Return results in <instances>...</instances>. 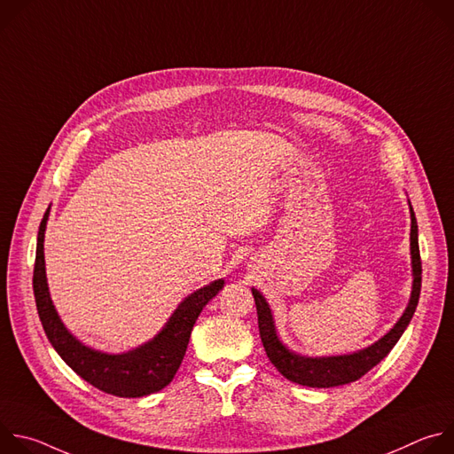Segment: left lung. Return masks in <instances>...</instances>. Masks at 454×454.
<instances>
[{
    "instance_id": "1",
    "label": "left lung",
    "mask_w": 454,
    "mask_h": 454,
    "mask_svg": "<svg viewBox=\"0 0 454 454\" xmlns=\"http://www.w3.org/2000/svg\"><path fill=\"white\" fill-rule=\"evenodd\" d=\"M411 264H413L411 298L404 314L395 323V327L372 347L350 356L301 357L287 350L277 338L273 316L268 301L261 293L253 289V298H254L256 314H258V331H261V340L270 361L277 366V370L286 379L301 386H310V387H333V386H341V384H348L361 379L366 372H370L375 364H379L387 354H390V350L395 347V343L401 340L403 333L410 325L419 303L420 284H422V262H420V249H419V226H417L413 208H411Z\"/></svg>"
}]
</instances>
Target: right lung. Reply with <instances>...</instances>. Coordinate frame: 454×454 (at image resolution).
<instances>
[{"instance_id":"add662e5","label":"right lung","mask_w":454,"mask_h":454,"mask_svg":"<svg viewBox=\"0 0 454 454\" xmlns=\"http://www.w3.org/2000/svg\"><path fill=\"white\" fill-rule=\"evenodd\" d=\"M50 208L37 233V251L34 266V296L43 329L57 350L75 373L98 387L100 392L116 397H144L160 392L176 375L192 334V327L203 307L223 289L224 280L190 294L172 314L165 329L149 343L127 354H104L79 343L60 323L48 293L44 275V230Z\"/></svg>"}]
</instances>
